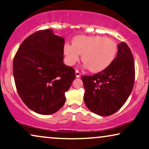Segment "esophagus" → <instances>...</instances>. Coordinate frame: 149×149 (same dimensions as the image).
I'll list each match as a JSON object with an SVG mask.
<instances>
[{
	"label": "esophagus",
	"instance_id": "34e87169",
	"mask_svg": "<svg viewBox=\"0 0 149 149\" xmlns=\"http://www.w3.org/2000/svg\"><path fill=\"white\" fill-rule=\"evenodd\" d=\"M81 76V73L78 70H76V76L77 78H79Z\"/></svg>",
	"mask_w": 149,
	"mask_h": 149
}]
</instances>
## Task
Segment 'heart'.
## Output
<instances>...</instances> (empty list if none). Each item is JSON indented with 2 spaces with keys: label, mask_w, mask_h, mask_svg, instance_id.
I'll return each instance as SVG.
<instances>
[{
  "label": "heart",
  "mask_w": 149,
  "mask_h": 149,
  "mask_svg": "<svg viewBox=\"0 0 149 149\" xmlns=\"http://www.w3.org/2000/svg\"><path fill=\"white\" fill-rule=\"evenodd\" d=\"M116 52V42L102 36H78L73 39L72 44L64 45L67 64L73 65L82 54L85 67L94 73L108 68L114 61Z\"/></svg>",
  "instance_id": "heart-1"
}]
</instances>
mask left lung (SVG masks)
Wrapping results in <instances>:
<instances>
[{
  "mask_svg": "<svg viewBox=\"0 0 149 149\" xmlns=\"http://www.w3.org/2000/svg\"><path fill=\"white\" fill-rule=\"evenodd\" d=\"M84 100L95 114L107 116L123 106L132 93L135 82V64L127 43L118 45V54L104 71L93 76H83Z\"/></svg>",
  "mask_w": 149,
  "mask_h": 149,
  "instance_id": "left-lung-1",
  "label": "left lung"
}]
</instances>
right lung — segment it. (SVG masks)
<instances>
[{
	"instance_id": "right-lung-1",
	"label": "right lung",
	"mask_w": 149,
	"mask_h": 149,
	"mask_svg": "<svg viewBox=\"0 0 149 149\" xmlns=\"http://www.w3.org/2000/svg\"><path fill=\"white\" fill-rule=\"evenodd\" d=\"M65 39L51 29L35 32L19 45L13 61L17 93L28 108L52 114L65 102V93L75 79V69L63 63Z\"/></svg>"
}]
</instances>
